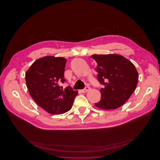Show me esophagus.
Returning a JSON list of instances; mask_svg holds the SVG:
<instances>
[{
  "instance_id": "esophagus-1",
  "label": "esophagus",
  "mask_w": 160,
  "mask_h": 160,
  "mask_svg": "<svg viewBox=\"0 0 160 160\" xmlns=\"http://www.w3.org/2000/svg\"><path fill=\"white\" fill-rule=\"evenodd\" d=\"M90 89H91L90 87H88H88H86V88H85V89L81 90V91L82 92V93H87V92L89 91Z\"/></svg>"
}]
</instances>
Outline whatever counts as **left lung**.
<instances>
[{"label":"left lung","mask_w":160,"mask_h":160,"mask_svg":"<svg viewBox=\"0 0 160 160\" xmlns=\"http://www.w3.org/2000/svg\"><path fill=\"white\" fill-rule=\"evenodd\" d=\"M97 62L98 80L104 85L97 108L115 109L123 105L133 93L138 82V72L134 65L124 57L116 55H93Z\"/></svg>","instance_id":"8db88e82"}]
</instances>
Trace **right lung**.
Instances as JSON below:
<instances>
[{
  "label": "right lung",
  "instance_id": "right-lung-1",
  "mask_svg": "<svg viewBox=\"0 0 160 160\" xmlns=\"http://www.w3.org/2000/svg\"><path fill=\"white\" fill-rule=\"evenodd\" d=\"M67 60L63 57L46 56L36 60L26 73L27 89L33 100L51 114H62L70 110L78 91L70 86L63 89Z\"/></svg>",
  "mask_w": 160,
  "mask_h": 160
}]
</instances>
